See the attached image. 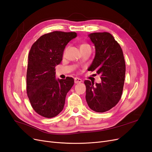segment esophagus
I'll return each instance as SVG.
<instances>
[{"label": "esophagus", "mask_w": 152, "mask_h": 152, "mask_svg": "<svg viewBox=\"0 0 152 152\" xmlns=\"http://www.w3.org/2000/svg\"><path fill=\"white\" fill-rule=\"evenodd\" d=\"M82 82V80L80 79H79V78L75 77V79H74L75 84H79V83H80V82Z\"/></svg>", "instance_id": "obj_1"}]
</instances>
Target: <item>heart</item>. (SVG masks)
<instances>
[{
	"label": "heart",
	"instance_id": "1",
	"mask_svg": "<svg viewBox=\"0 0 152 152\" xmlns=\"http://www.w3.org/2000/svg\"><path fill=\"white\" fill-rule=\"evenodd\" d=\"M88 45H88L87 44H83L81 45L80 48H83V47H85V46H88Z\"/></svg>",
	"mask_w": 152,
	"mask_h": 152
}]
</instances>
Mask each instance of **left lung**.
<instances>
[{"label": "left lung", "mask_w": 152, "mask_h": 152, "mask_svg": "<svg viewBox=\"0 0 152 152\" xmlns=\"http://www.w3.org/2000/svg\"><path fill=\"white\" fill-rule=\"evenodd\" d=\"M94 45L96 54L88 70L101 75L102 82L86 80V99L89 108L96 112H105L121 99L126 74V63L121 45L108 32L88 35Z\"/></svg>", "instance_id": "obj_1"}]
</instances>
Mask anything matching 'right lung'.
<instances>
[{
	"mask_svg": "<svg viewBox=\"0 0 152 152\" xmlns=\"http://www.w3.org/2000/svg\"><path fill=\"white\" fill-rule=\"evenodd\" d=\"M75 32L54 31L44 34L31 45L26 72V93L32 108L45 118L56 117L74 84L72 77L56 80L55 66L60 64L66 44Z\"/></svg>",
	"mask_w": 152,
	"mask_h": 152,
	"instance_id": "1",
	"label": "right lung"
}]
</instances>
